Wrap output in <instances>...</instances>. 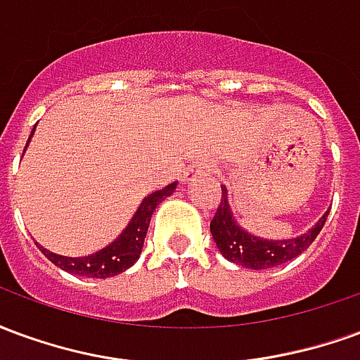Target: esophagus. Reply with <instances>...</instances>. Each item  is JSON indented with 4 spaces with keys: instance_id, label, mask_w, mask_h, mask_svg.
<instances>
[{
    "instance_id": "obj_1",
    "label": "esophagus",
    "mask_w": 360,
    "mask_h": 360,
    "mask_svg": "<svg viewBox=\"0 0 360 360\" xmlns=\"http://www.w3.org/2000/svg\"><path fill=\"white\" fill-rule=\"evenodd\" d=\"M210 173V165L204 164V162H196L191 167H187V172L183 173V183L188 185V183H195V181L202 179Z\"/></svg>"
}]
</instances>
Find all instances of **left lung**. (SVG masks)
I'll return each instance as SVG.
<instances>
[{
	"label": "left lung",
	"instance_id": "1",
	"mask_svg": "<svg viewBox=\"0 0 360 360\" xmlns=\"http://www.w3.org/2000/svg\"><path fill=\"white\" fill-rule=\"evenodd\" d=\"M330 210L310 227L307 233L297 235L291 239H264L243 229L233 216L229 206L227 188L221 187V202L216 216L210 221V233L216 241V247L224 257L243 268L249 270H268L279 264H285L301 252L309 249L316 235L322 231Z\"/></svg>",
	"mask_w": 360,
	"mask_h": 360
}]
</instances>
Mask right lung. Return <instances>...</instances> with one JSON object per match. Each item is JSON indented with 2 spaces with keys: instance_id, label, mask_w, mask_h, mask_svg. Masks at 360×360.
Wrapping results in <instances>:
<instances>
[{
  "instance_id": "obj_1",
  "label": "right lung",
  "mask_w": 360,
  "mask_h": 360,
  "mask_svg": "<svg viewBox=\"0 0 360 360\" xmlns=\"http://www.w3.org/2000/svg\"><path fill=\"white\" fill-rule=\"evenodd\" d=\"M34 129L30 133V139L34 134ZM30 139H28V142H30ZM175 187H177V181L146 196L141 202V206L136 208L134 216L127 224L125 229L119 233L117 239L111 241L108 247H103L98 252L89 255V257H61V255H56V252H50L48 249H44L42 245H38V243L36 245H38V249L42 250V255L50 262H53L61 270L69 271V274L98 279L113 278V276H117L121 271L129 270L139 260L142 247H144V237H146V231H148L152 214L156 210L158 204L165 200L169 195H173Z\"/></svg>"
}]
</instances>
